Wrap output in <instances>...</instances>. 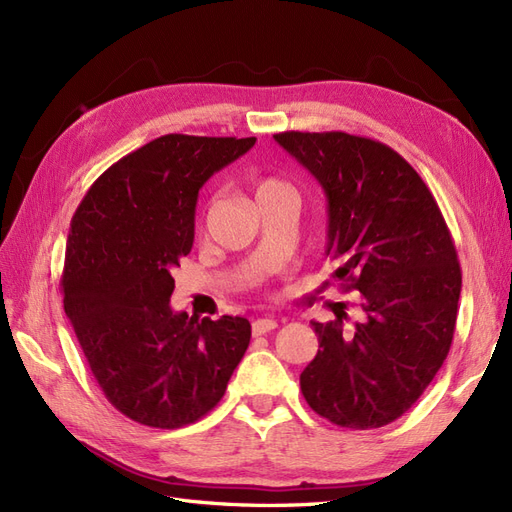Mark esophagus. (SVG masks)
<instances>
[{
	"mask_svg": "<svg viewBox=\"0 0 512 512\" xmlns=\"http://www.w3.org/2000/svg\"><path fill=\"white\" fill-rule=\"evenodd\" d=\"M277 327V320L273 318H258L252 322V333L258 337V335H267L271 333L273 329Z\"/></svg>",
	"mask_w": 512,
	"mask_h": 512,
	"instance_id": "esophagus-1",
	"label": "esophagus"
}]
</instances>
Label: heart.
<instances>
[{
  "mask_svg": "<svg viewBox=\"0 0 512 512\" xmlns=\"http://www.w3.org/2000/svg\"><path fill=\"white\" fill-rule=\"evenodd\" d=\"M280 192H290L288 185L284 181L275 179V177H260V179H256V185H254L256 200L258 198H265V196H271V194H280Z\"/></svg>",
  "mask_w": 512,
  "mask_h": 512,
  "instance_id": "b5f03b06",
  "label": "heart"
}]
</instances>
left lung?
<instances>
[{"label": "left lung", "mask_w": 512, "mask_h": 512, "mask_svg": "<svg viewBox=\"0 0 512 512\" xmlns=\"http://www.w3.org/2000/svg\"><path fill=\"white\" fill-rule=\"evenodd\" d=\"M327 194L335 280L359 290L361 318L312 322L318 354L301 374L316 414L376 429L408 412L451 350L461 267L436 198L389 145L346 132L273 136Z\"/></svg>", "instance_id": "1"}]
</instances>
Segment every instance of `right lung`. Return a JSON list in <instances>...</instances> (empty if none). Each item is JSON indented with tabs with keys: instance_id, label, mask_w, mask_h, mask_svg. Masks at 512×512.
Returning <instances> with one entry per match:
<instances>
[{
	"instance_id": "obj_1",
	"label": "right lung",
	"mask_w": 512,
	"mask_h": 512,
	"mask_svg": "<svg viewBox=\"0 0 512 512\" xmlns=\"http://www.w3.org/2000/svg\"><path fill=\"white\" fill-rule=\"evenodd\" d=\"M256 138L166 134L94 181L66 245L64 309L104 397L132 421L177 429L211 412L250 346L239 316L173 312L170 271L194 243L198 190Z\"/></svg>"
}]
</instances>
